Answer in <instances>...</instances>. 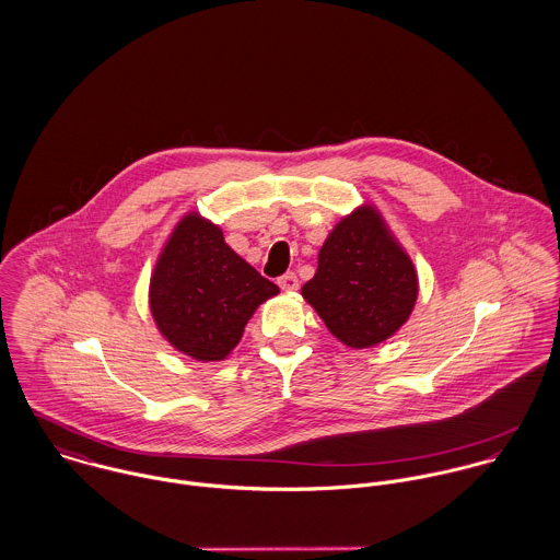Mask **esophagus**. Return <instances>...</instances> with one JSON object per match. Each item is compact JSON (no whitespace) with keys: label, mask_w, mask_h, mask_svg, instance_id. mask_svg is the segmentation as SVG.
Instances as JSON below:
<instances>
[{"label":"esophagus","mask_w":560,"mask_h":560,"mask_svg":"<svg viewBox=\"0 0 560 560\" xmlns=\"http://www.w3.org/2000/svg\"><path fill=\"white\" fill-rule=\"evenodd\" d=\"M278 287H280L282 291H298V289H300V280H298V276H295L293 271H289V273H284V276L278 278Z\"/></svg>","instance_id":"obj_1"}]
</instances>
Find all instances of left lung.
<instances>
[{
    "mask_svg": "<svg viewBox=\"0 0 560 560\" xmlns=\"http://www.w3.org/2000/svg\"><path fill=\"white\" fill-rule=\"evenodd\" d=\"M302 295L340 342L366 349L409 319L418 276L382 215L364 205L327 235L317 273L302 287Z\"/></svg>",
    "mask_w": 560,
    "mask_h": 560,
    "instance_id": "obj_1",
    "label": "left lung"
}]
</instances>
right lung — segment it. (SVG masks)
Returning a JSON list of instances; mask_svg holds the SVG:
<instances>
[{
  "label": "right lung",
  "instance_id": "1",
  "mask_svg": "<svg viewBox=\"0 0 560 560\" xmlns=\"http://www.w3.org/2000/svg\"><path fill=\"white\" fill-rule=\"evenodd\" d=\"M280 289L233 252L220 226L187 213L172 231L151 278L161 336L200 362L224 360L254 311Z\"/></svg>",
  "mask_w": 560,
  "mask_h": 560
}]
</instances>
